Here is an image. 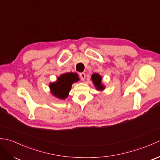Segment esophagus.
Segmentation results:
<instances>
[{"label": "esophagus", "instance_id": "esophagus-1", "mask_svg": "<svg viewBox=\"0 0 160 160\" xmlns=\"http://www.w3.org/2000/svg\"><path fill=\"white\" fill-rule=\"evenodd\" d=\"M80 78L82 80H84V79H85V78H86V74L84 73H80Z\"/></svg>", "mask_w": 160, "mask_h": 160}]
</instances>
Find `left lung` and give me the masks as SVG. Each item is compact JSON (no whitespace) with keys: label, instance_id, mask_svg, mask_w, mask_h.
<instances>
[{"label":"left lung","instance_id":"left-lung-1","mask_svg":"<svg viewBox=\"0 0 160 160\" xmlns=\"http://www.w3.org/2000/svg\"><path fill=\"white\" fill-rule=\"evenodd\" d=\"M91 79L93 81L95 86L97 87L98 90H102L104 89V87L101 84V80L102 78L99 76V74L98 73H94L92 75V77H91Z\"/></svg>","mask_w":160,"mask_h":160}]
</instances>
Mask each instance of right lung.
<instances>
[{"mask_svg": "<svg viewBox=\"0 0 160 160\" xmlns=\"http://www.w3.org/2000/svg\"><path fill=\"white\" fill-rule=\"evenodd\" d=\"M79 80L77 73H66L58 78L56 82L50 84V89L52 94L56 97L64 99L68 96L71 88V84Z\"/></svg>", "mask_w": 160, "mask_h": 160, "instance_id": "obj_1", "label": "right lung"}]
</instances>
